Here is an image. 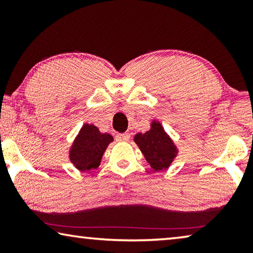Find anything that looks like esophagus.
I'll return each mask as SVG.
<instances>
[{
    "mask_svg": "<svg viewBox=\"0 0 253 253\" xmlns=\"http://www.w3.org/2000/svg\"><path fill=\"white\" fill-rule=\"evenodd\" d=\"M129 138H130V135L128 134V132H125V134H119L116 137V139L119 140V142H128Z\"/></svg>",
    "mask_w": 253,
    "mask_h": 253,
    "instance_id": "esophagus-1",
    "label": "esophagus"
}]
</instances>
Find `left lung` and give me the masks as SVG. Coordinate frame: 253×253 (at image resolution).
I'll list each match as a JSON object with an SVG mask.
<instances>
[{
	"label": "left lung",
	"mask_w": 253,
	"mask_h": 253,
	"mask_svg": "<svg viewBox=\"0 0 253 253\" xmlns=\"http://www.w3.org/2000/svg\"><path fill=\"white\" fill-rule=\"evenodd\" d=\"M134 140L155 170L168 169L176 156V147L157 122H153L151 130L138 132Z\"/></svg>",
	"instance_id": "1"
}]
</instances>
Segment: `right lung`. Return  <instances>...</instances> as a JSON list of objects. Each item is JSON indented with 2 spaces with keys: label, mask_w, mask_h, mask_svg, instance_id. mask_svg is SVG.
<instances>
[{
  "label": "right lung",
  "mask_w": 253,
  "mask_h": 253,
  "mask_svg": "<svg viewBox=\"0 0 253 253\" xmlns=\"http://www.w3.org/2000/svg\"><path fill=\"white\" fill-rule=\"evenodd\" d=\"M113 142V136L101 134L93 125L85 124L81 128L70 151V161L80 170L97 169L100 164L102 154Z\"/></svg>",
  "instance_id": "obj_1"
}]
</instances>
